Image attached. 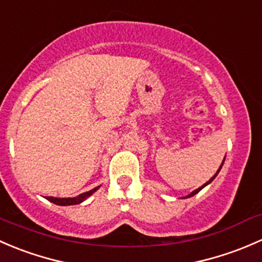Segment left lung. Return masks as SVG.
Wrapping results in <instances>:
<instances>
[{
  "label": "left lung",
  "mask_w": 262,
  "mask_h": 262,
  "mask_svg": "<svg viewBox=\"0 0 262 262\" xmlns=\"http://www.w3.org/2000/svg\"><path fill=\"white\" fill-rule=\"evenodd\" d=\"M225 159H226V156H225ZM225 159H223V161H222V164H221L220 169H218V170H217V172H215V174H214V175H213V177L211 178V179H209V180H208V182H207V183H204V184H203V185H202V187H199V188H198V189L193 190V191H191V193H189V194H188V195L183 196V198H184V199H185V198H190V196L195 195V194H196V193H199V191H201L202 189H203V188H204V187H207V185H208V184H211V183L213 182V180H214V178H215V177H217V175H218V172H220V170H221V169H222V166H223V163H225Z\"/></svg>",
  "instance_id": "8db88e82"
}]
</instances>
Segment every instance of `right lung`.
I'll use <instances>...</instances> for the list:
<instances>
[{
  "label": "right lung",
  "mask_w": 262,
  "mask_h": 262,
  "mask_svg": "<svg viewBox=\"0 0 262 262\" xmlns=\"http://www.w3.org/2000/svg\"><path fill=\"white\" fill-rule=\"evenodd\" d=\"M99 187L93 188L90 191H85V193L79 194L78 196H73V198H55V196H47V199L51 203L58 204V206H74V204H80L82 202H84L85 199L90 198L94 191L98 190Z\"/></svg>",
  "instance_id": "add662e5"
}]
</instances>
